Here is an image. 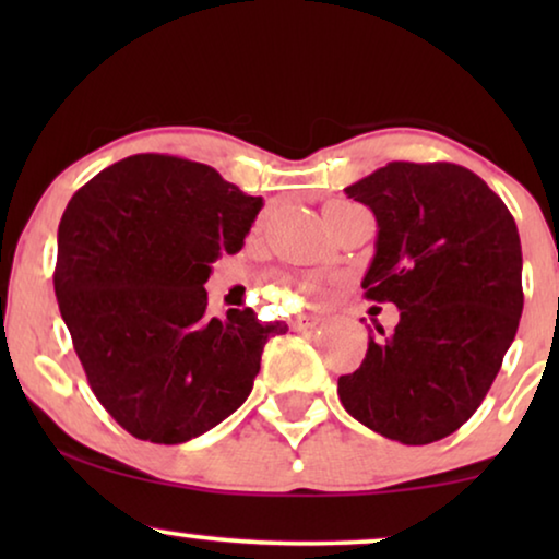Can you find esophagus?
Returning a JSON list of instances; mask_svg holds the SVG:
<instances>
[{
	"label": "esophagus",
	"instance_id": "34e87169",
	"mask_svg": "<svg viewBox=\"0 0 559 559\" xmlns=\"http://www.w3.org/2000/svg\"><path fill=\"white\" fill-rule=\"evenodd\" d=\"M318 325V318L316 316H300L293 320V328L295 331H310V328Z\"/></svg>",
	"mask_w": 559,
	"mask_h": 559
}]
</instances>
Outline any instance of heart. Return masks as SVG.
<instances>
[{
	"label": "heart",
	"instance_id": "1",
	"mask_svg": "<svg viewBox=\"0 0 559 559\" xmlns=\"http://www.w3.org/2000/svg\"><path fill=\"white\" fill-rule=\"evenodd\" d=\"M335 205H343V203H335ZM302 295H305V300H308V302H320V300H323V287L305 285L302 287Z\"/></svg>",
	"mask_w": 559,
	"mask_h": 559
}]
</instances>
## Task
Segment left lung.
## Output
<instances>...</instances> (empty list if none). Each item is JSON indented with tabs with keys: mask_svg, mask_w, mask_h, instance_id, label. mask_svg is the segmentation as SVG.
Masks as SVG:
<instances>
[{
	"mask_svg": "<svg viewBox=\"0 0 559 559\" xmlns=\"http://www.w3.org/2000/svg\"><path fill=\"white\" fill-rule=\"evenodd\" d=\"M377 216L366 297L394 302L400 323L377 325L343 407L404 445L453 435L480 407L524 308L522 241L507 205L453 163H389L346 188Z\"/></svg>",
	"mask_w": 559,
	"mask_h": 559,
	"instance_id": "obj_1",
	"label": "left lung"
}]
</instances>
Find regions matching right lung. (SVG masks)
Returning a JSON list of instances; mask_svg holds the SVG:
<instances>
[{"label":"right lung","mask_w":559,"mask_h":559,"mask_svg":"<svg viewBox=\"0 0 559 559\" xmlns=\"http://www.w3.org/2000/svg\"><path fill=\"white\" fill-rule=\"evenodd\" d=\"M262 198L209 165L132 155L91 178L58 226L56 297L96 400L129 435L178 445L241 407L285 323L211 318L205 282Z\"/></svg>","instance_id":"add662e5"}]
</instances>
